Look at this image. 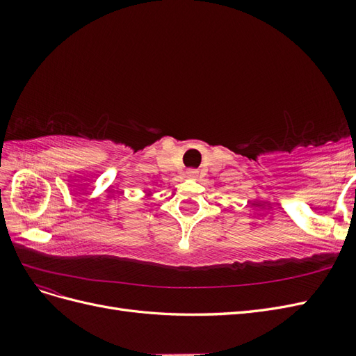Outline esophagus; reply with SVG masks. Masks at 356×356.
Wrapping results in <instances>:
<instances>
[{
  "label": "esophagus",
  "mask_w": 356,
  "mask_h": 356,
  "mask_svg": "<svg viewBox=\"0 0 356 356\" xmlns=\"http://www.w3.org/2000/svg\"><path fill=\"white\" fill-rule=\"evenodd\" d=\"M197 175H199V172L195 170V169L187 170V177H188V178H197Z\"/></svg>",
  "instance_id": "esophagus-1"
}]
</instances>
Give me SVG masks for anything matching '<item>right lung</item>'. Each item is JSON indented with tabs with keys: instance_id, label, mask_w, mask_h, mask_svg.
Segmentation results:
<instances>
[{
	"instance_id": "right-lung-1",
	"label": "right lung",
	"mask_w": 356,
	"mask_h": 356,
	"mask_svg": "<svg viewBox=\"0 0 356 356\" xmlns=\"http://www.w3.org/2000/svg\"><path fill=\"white\" fill-rule=\"evenodd\" d=\"M148 196H149V195H148Z\"/></svg>"
}]
</instances>
